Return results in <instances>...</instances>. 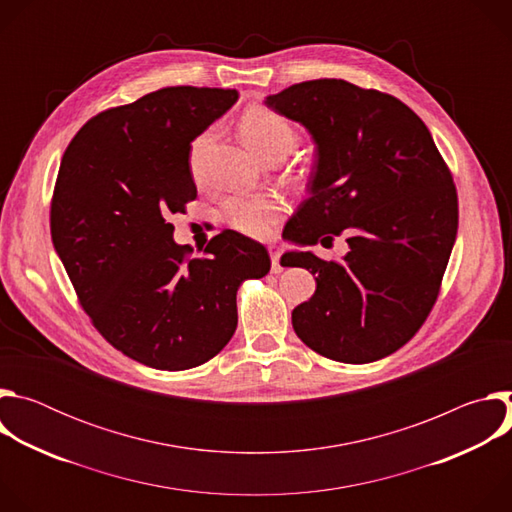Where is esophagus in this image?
<instances>
[{"mask_svg":"<svg viewBox=\"0 0 512 512\" xmlns=\"http://www.w3.org/2000/svg\"><path fill=\"white\" fill-rule=\"evenodd\" d=\"M267 251H269V255H271V271L273 273H281L283 271V267L279 265V255H281V249H279V245H269L267 247Z\"/></svg>","mask_w":512,"mask_h":512,"instance_id":"1","label":"esophagus"}]
</instances>
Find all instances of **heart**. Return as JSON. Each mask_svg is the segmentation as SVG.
Listing matches in <instances>:
<instances>
[{"instance_id":"1","label":"heart","mask_w":512,"mask_h":512,"mask_svg":"<svg viewBox=\"0 0 512 512\" xmlns=\"http://www.w3.org/2000/svg\"><path fill=\"white\" fill-rule=\"evenodd\" d=\"M239 133L249 148L263 160L269 156H287L298 141L296 127L273 109L253 105L239 119ZM208 133L194 139L190 148V168L196 170L208 143ZM281 206L267 196H237L225 204L227 221L241 233L265 237L277 223Z\"/></svg>"}]
</instances>
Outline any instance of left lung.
<instances>
[{
  "mask_svg": "<svg viewBox=\"0 0 512 512\" xmlns=\"http://www.w3.org/2000/svg\"><path fill=\"white\" fill-rule=\"evenodd\" d=\"M308 129L316 160L308 198L283 241L326 247L346 233L342 263L287 251L316 275L291 312L304 344L338 362L393 354L425 322L458 233V194L425 123L399 99L342 79L291 85L263 101Z\"/></svg>",
  "mask_w": 512,
  "mask_h": 512,
  "instance_id": "left-lung-1",
  "label": "left lung"
}]
</instances>
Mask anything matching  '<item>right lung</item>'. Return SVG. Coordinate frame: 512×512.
<instances>
[{
  "mask_svg": "<svg viewBox=\"0 0 512 512\" xmlns=\"http://www.w3.org/2000/svg\"><path fill=\"white\" fill-rule=\"evenodd\" d=\"M239 99L235 89L166 87L99 113L66 148L50 233L97 330L129 358L186 371L237 330V289L269 273L267 249L237 233L190 259L172 214L196 198L192 141Z\"/></svg>",
  "mask_w": 512,
  "mask_h": 512,
  "instance_id": "1",
  "label": "right lung"
}]
</instances>
